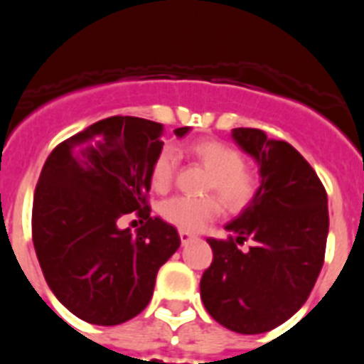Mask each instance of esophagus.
Segmentation results:
<instances>
[{"label": "esophagus", "mask_w": 364, "mask_h": 364, "mask_svg": "<svg viewBox=\"0 0 364 364\" xmlns=\"http://www.w3.org/2000/svg\"><path fill=\"white\" fill-rule=\"evenodd\" d=\"M178 235H180V240H182V244H188L189 240L195 239V235L189 233V231H184V230H180Z\"/></svg>", "instance_id": "obj_1"}]
</instances>
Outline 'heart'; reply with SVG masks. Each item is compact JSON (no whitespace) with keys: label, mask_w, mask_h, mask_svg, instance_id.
<instances>
[{"label":"heart","mask_w":364,"mask_h":364,"mask_svg":"<svg viewBox=\"0 0 364 364\" xmlns=\"http://www.w3.org/2000/svg\"><path fill=\"white\" fill-rule=\"evenodd\" d=\"M186 153L210 173L208 191L217 193L228 210H242L244 205L250 204L255 195L257 178L244 166V156L239 149L215 138H204L189 144ZM175 153L169 147L156 154L149 173L151 188L154 191L164 193L169 189L175 176ZM218 211L220 204L215 197H175L164 202L160 208V213L167 222L184 231L202 230L217 217Z\"/></svg>","instance_id":"heart-1"}]
</instances>
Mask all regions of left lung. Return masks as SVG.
<instances>
[{"label":"left lung","instance_id":"8db88e82","mask_svg":"<svg viewBox=\"0 0 364 364\" xmlns=\"http://www.w3.org/2000/svg\"><path fill=\"white\" fill-rule=\"evenodd\" d=\"M237 146L257 160L260 186L226 240L208 239L213 262L200 279L208 314L237 333H264L306 302L324 262L328 197L314 167L284 140L237 127ZM252 238L247 252L238 244Z\"/></svg>","mask_w":364,"mask_h":364}]
</instances>
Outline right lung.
<instances>
[{
  "mask_svg": "<svg viewBox=\"0 0 364 364\" xmlns=\"http://www.w3.org/2000/svg\"><path fill=\"white\" fill-rule=\"evenodd\" d=\"M162 131L144 118H105L54 147L41 169L32 242L53 294L87 323L114 326L136 317L180 246L175 228L151 217L147 204ZM133 210L146 220L136 234L117 228Z\"/></svg>",
  "mask_w": 364,
  "mask_h": 364,
  "instance_id": "obj_1",
  "label": "right lung"
}]
</instances>
